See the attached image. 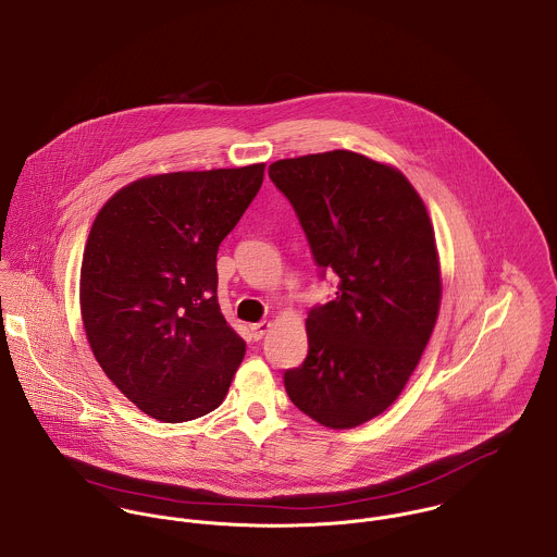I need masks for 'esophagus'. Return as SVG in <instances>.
I'll return each mask as SVG.
<instances>
[{"label":"esophagus","mask_w":557,"mask_h":557,"mask_svg":"<svg viewBox=\"0 0 557 557\" xmlns=\"http://www.w3.org/2000/svg\"><path fill=\"white\" fill-rule=\"evenodd\" d=\"M269 330H271V323L269 321H260V323L251 325V337L253 339H262Z\"/></svg>","instance_id":"34e87169"}]
</instances>
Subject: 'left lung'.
I'll use <instances>...</instances> for the list:
<instances>
[{
    "label": "left lung",
    "mask_w": 557,
    "mask_h": 557,
    "mask_svg": "<svg viewBox=\"0 0 557 557\" xmlns=\"http://www.w3.org/2000/svg\"><path fill=\"white\" fill-rule=\"evenodd\" d=\"M269 178L288 198L321 277L337 293L308 312V357L284 372L306 416L352 429L383 413L413 374L437 323L435 230L413 185L350 150L282 159Z\"/></svg>",
    "instance_id": "obj_1"
}]
</instances>
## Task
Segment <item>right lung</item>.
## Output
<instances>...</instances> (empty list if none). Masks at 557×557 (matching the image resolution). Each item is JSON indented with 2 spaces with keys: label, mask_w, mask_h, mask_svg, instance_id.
<instances>
[{
  "label": "right lung",
  "mask_w": 557,
  "mask_h": 557,
  "mask_svg": "<svg viewBox=\"0 0 557 557\" xmlns=\"http://www.w3.org/2000/svg\"><path fill=\"white\" fill-rule=\"evenodd\" d=\"M264 163L139 178L99 211L79 277L88 342L137 409L178 424L222 405L245 342L218 301V249Z\"/></svg>",
  "instance_id": "1"
}]
</instances>
